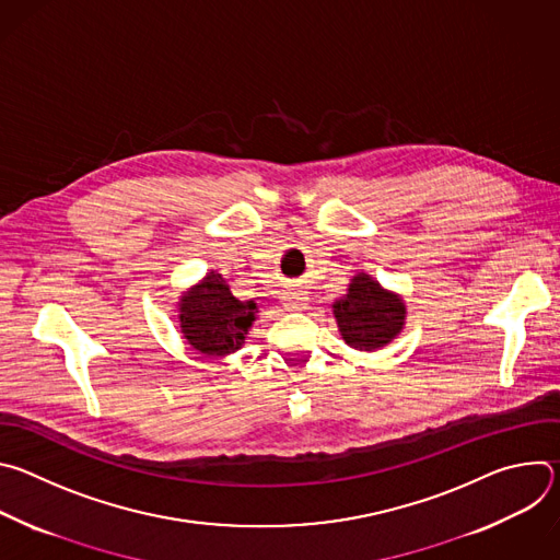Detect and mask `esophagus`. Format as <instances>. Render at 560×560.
<instances>
[{"label": "esophagus", "instance_id": "1", "mask_svg": "<svg viewBox=\"0 0 560 560\" xmlns=\"http://www.w3.org/2000/svg\"><path fill=\"white\" fill-rule=\"evenodd\" d=\"M283 303L288 310L296 312V310H305L307 305V294L301 290V288H288L283 292Z\"/></svg>", "mask_w": 560, "mask_h": 560}]
</instances>
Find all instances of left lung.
<instances>
[{"label": "left lung", "instance_id": "obj_1", "mask_svg": "<svg viewBox=\"0 0 560 560\" xmlns=\"http://www.w3.org/2000/svg\"><path fill=\"white\" fill-rule=\"evenodd\" d=\"M332 314L350 348L374 352L401 335L408 310L401 294L385 290L368 272H359L350 279L348 292L332 303Z\"/></svg>", "mask_w": 560, "mask_h": 560}]
</instances>
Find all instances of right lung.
<instances>
[{
    "label": "right lung",
    "mask_w": 560,
    "mask_h": 560,
    "mask_svg": "<svg viewBox=\"0 0 560 560\" xmlns=\"http://www.w3.org/2000/svg\"><path fill=\"white\" fill-rule=\"evenodd\" d=\"M177 318L184 339L203 357H228L242 350L257 322L259 305L238 301L217 270L188 288L177 301Z\"/></svg>",
    "instance_id": "obj_1"
}]
</instances>
